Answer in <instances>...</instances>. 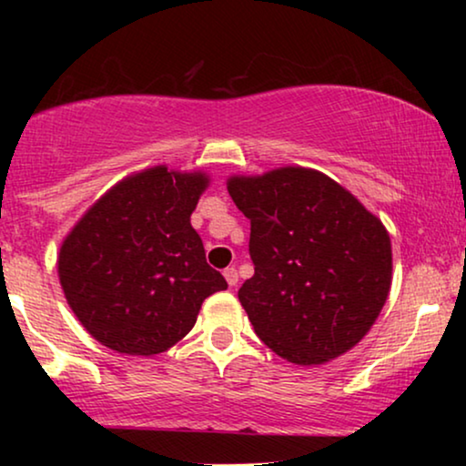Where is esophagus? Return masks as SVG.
<instances>
[{
	"instance_id": "obj_1",
	"label": "esophagus",
	"mask_w": 466,
	"mask_h": 466,
	"mask_svg": "<svg viewBox=\"0 0 466 466\" xmlns=\"http://www.w3.org/2000/svg\"><path fill=\"white\" fill-rule=\"evenodd\" d=\"M222 276H225V279H227V284L231 286H238V282H239V276H238V269H235V267H227L225 269V273H222Z\"/></svg>"
}]
</instances>
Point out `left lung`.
I'll use <instances>...</instances> for the list:
<instances>
[{"label": "left lung", "mask_w": 466, "mask_h": 466, "mask_svg": "<svg viewBox=\"0 0 466 466\" xmlns=\"http://www.w3.org/2000/svg\"><path fill=\"white\" fill-rule=\"evenodd\" d=\"M227 188L250 220L254 276L238 297L260 341L303 367L352 350L390 292L381 220L316 169L231 176Z\"/></svg>", "instance_id": "obj_1"}]
</instances>
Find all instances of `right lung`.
Returning a JSON list of instances; mask_svg holds the SVG:
<instances>
[{
  "mask_svg": "<svg viewBox=\"0 0 466 466\" xmlns=\"http://www.w3.org/2000/svg\"><path fill=\"white\" fill-rule=\"evenodd\" d=\"M208 184L203 171L144 169L114 184L63 239L61 289L101 346L161 354L188 335L201 303L227 289L190 225Z\"/></svg>",
  "mask_w": 466,
  "mask_h": 466,
  "instance_id": "add662e5",
  "label": "right lung"
}]
</instances>
